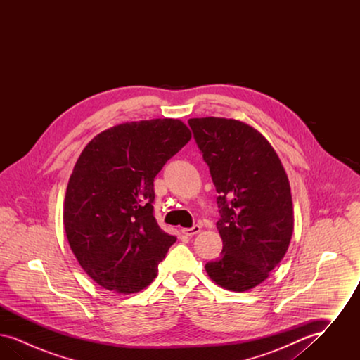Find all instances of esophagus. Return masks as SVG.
Segmentation results:
<instances>
[{
  "label": "esophagus",
  "instance_id": "34e87169",
  "mask_svg": "<svg viewBox=\"0 0 360 360\" xmlns=\"http://www.w3.org/2000/svg\"><path fill=\"white\" fill-rule=\"evenodd\" d=\"M200 231H201V226H200V225H193L191 228H184V229H182V233L186 235L188 238H191V236L200 233Z\"/></svg>",
  "mask_w": 360,
  "mask_h": 360
}]
</instances>
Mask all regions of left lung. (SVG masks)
I'll list each match as a JSON object with an SVG mask.
<instances>
[{
	"label": "left lung",
	"instance_id": "1",
	"mask_svg": "<svg viewBox=\"0 0 360 360\" xmlns=\"http://www.w3.org/2000/svg\"><path fill=\"white\" fill-rule=\"evenodd\" d=\"M195 143L219 193L221 257L207 262L213 282L252 289L283 259L294 229L290 184L267 139L243 121L190 119Z\"/></svg>",
	"mask_w": 360,
	"mask_h": 360
}]
</instances>
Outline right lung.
<instances>
[{"mask_svg":"<svg viewBox=\"0 0 360 360\" xmlns=\"http://www.w3.org/2000/svg\"><path fill=\"white\" fill-rule=\"evenodd\" d=\"M191 134L176 119L124 122L91 139L66 190L70 248L96 283L131 294L154 281L176 238L154 217V178Z\"/></svg>","mask_w":360,"mask_h":360,"instance_id":"1","label":"right lung"}]
</instances>
